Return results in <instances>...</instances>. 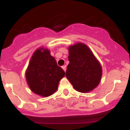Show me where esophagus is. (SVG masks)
Segmentation results:
<instances>
[{"label":"esophagus","mask_w":130,"mask_h":130,"mask_svg":"<svg viewBox=\"0 0 130 130\" xmlns=\"http://www.w3.org/2000/svg\"><path fill=\"white\" fill-rule=\"evenodd\" d=\"M62 69L64 70V72H66V66H62Z\"/></svg>","instance_id":"34e87169"}]
</instances>
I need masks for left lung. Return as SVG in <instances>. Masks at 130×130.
Listing matches in <instances>:
<instances>
[{"mask_svg": "<svg viewBox=\"0 0 130 130\" xmlns=\"http://www.w3.org/2000/svg\"><path fill=\"white\" fill-rule=\"evenodd\" d=\"M68 60L66 76L75 90L88 92L99 85L102 66L85 44L78 43L69 47Z\"/></svg>", "mask_w": 130, "mask_h": 130, "instance_id": "left-lung-1", "label": "left lung"}]
</instances>
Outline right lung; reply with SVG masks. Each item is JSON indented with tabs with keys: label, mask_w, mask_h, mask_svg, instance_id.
Returning <instances> with one entry per match:
<instances>
[{
	"label": "right lung",
	"mask_w": 130,
	"mask_h": 130,
	"mask_svg": "<svg viewBox=\"0 0 130 130\" xmlns=\"http://www.w3.org/2000/svg\"><path fill=\"white\" fill-rule=\"evenodd\" d=\"M65 72L57 65V61L47 49L39 48L31 57L26 79L30 90L35 94L47 97L58 88L60 80Z\"/></svg>",
	"instance_id": "add662e5"
}]
</instances>
